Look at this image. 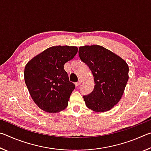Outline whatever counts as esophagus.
<instances>
[{
  "instance_id": "esophagus-1",
  "label": "esophagus",
  "mask_w": 151,
  "mask_h": 151,
  "mask_svg": "<svg viewBox=\"0 0 151 151\" xmlns=\"http://www.w3.org/2000/svg\"><path fill=\"white\" fill-rule=\"evenodd\" d=\"M81 81L79 80L78 82H76V83H75V85H76V86H78V85H81Z\"/></svg>"
}]
</instances>
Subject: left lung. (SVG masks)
<instances>
[{
    "label": "left lung",
    "instance_id": "8db88e82",
    "mask_svg": "<svg viewBox=\"0 0 151 151\" xmlns=\"http://www.w3.org/2000/svg\"><path fill=\"white\" fill-rule=\"evenodd\" d=\"M81 60L93 73L94 87L84 95L86 106L97 112L111 110L119 103L129 80L127 63L106 48L99 45L79 47Z\"/></svg>",
    "mask_w": 151,
    "mask_h": 151
}]
</instances>
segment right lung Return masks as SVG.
Masks as SVG:
<instances>
[{"mask_svg": "<svg viewBox=\"0 0 151 151\" xmlns=\"http://www.w3.org/2000/svg\"><path fill=\"white\" fill-rule=\"evenodd\" d=\"M77 52L76 47H52L32 58L25 66V83L33 101L42 111L56 113L68 106L75 85L69 81L64 66Z\"/></svg>", "mask_w": 151, "mask_h": 151, "instance_id": "1", "label": "right lung"}]
</instances>
